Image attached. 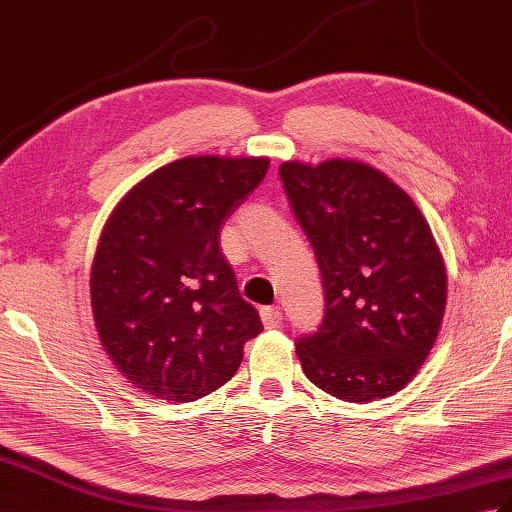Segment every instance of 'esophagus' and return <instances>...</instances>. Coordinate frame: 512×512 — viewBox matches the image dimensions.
Instances as JSON below:
<instances>
[{
	"label": "esophagus",
	"instance_id": "obj_1",
	"mask_svg": "<svg viewBox=\"0 0 512 512\" xmlns=\"http://www.w3.org/2000/svg\"><path fill=\"white\" fill-rule=\"evenodd\" d=\"M259 317H262V323L266 325V328H279L281 323V312L277 308H262L259 310Z\"/></svg>",
	"mask_w": 512,
	"mask_h": 512
}]
</instances>
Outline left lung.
Returning <instances> with one entry per match:
<instances>
[{"label": "left lung", "instance_id": "left-lung-1", "mask_svg": "<svg viewBox=\"0 0 512 512\" xmlns=\"http://www.w3.org/2000/svg\"><path fill=\"white\" fill-rule=\"evenodd\" d=\"M321 270L325 314L295 343L303 374L347 402L405 387L438 339L447 270L420 209L358 160L279 167Z\"/></svg>", "mask_w": 512, "mask_h": 512}]
</instances>
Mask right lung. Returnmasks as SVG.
<instances>
[{
    "mask_svg": "<svg viewBox=\"0 0 512 512\" xmlns=\"http://www.w3.org/2000/svg\"><path fill=\"white\" fill-rule=\"evenodd\" d=\"M268 167L253 156L180 158L140 180L107 220L90 275L94 325L118 372L149 396L211 394L264 330L220 231Z\"/></svg>",
    "mask_w": 512,
    "mask_h": 512,
    "instance_id": "right-lung-1",
    "label": "right lung"
}]
</instances>
